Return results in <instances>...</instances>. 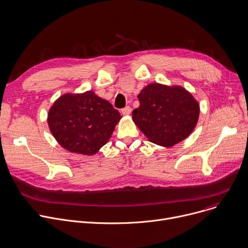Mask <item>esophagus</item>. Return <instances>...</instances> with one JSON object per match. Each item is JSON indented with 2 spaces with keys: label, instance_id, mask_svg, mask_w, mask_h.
<instances>
[{
  "label": "esophagus",
  "instance_id": "1",
  "mask_svg": "<svg viewBox=\"0 0 248 248\" xmlns=\"http://www.w3.org/2000/svg\"><path fill=\"white\" fill-rule=\"evenodd\" d=\"M132 112V108L130 107H126L122 109V114L123 115H130Z\"/></svg>",
  "mask_w": 248,
  "mask_h": 248
}]
</instances>
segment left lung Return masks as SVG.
<instances>
[{
    "label": "left lung",
    "mask_w": 248,
    "mask_h": 248,
    "mask_svg": "<svg viewBox=\"0 0 248 248\" xmlns=\"http://www.w3.org/2000/svg\"><path fill=\"white\" fill-rule=\"evenodd\" d=\"M138 98L140 107L133 110V121L154 143L168 147L182 141L199 120V103L181 86L153 83Z\"/></svg>",
    "instance_id": "1"
}]
</instances>
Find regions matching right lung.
I'll return each instance as SVG.
<instances>
[{"instance_id":"1","label":"right lung","mask_w":248,"mask_h":248,"mask_svg":"<svg viewBox=\"0 0 248 248\" xmlns=\"http://www.w3.org/2000/svg\"><path fill=\"white\" fill-rule=\"evenodd\" d=\"M120 118L109 102L87 91L60 96L48 110L47 124L66 151L93 155L108 141Z\"/></svg>"}]
</instances>
